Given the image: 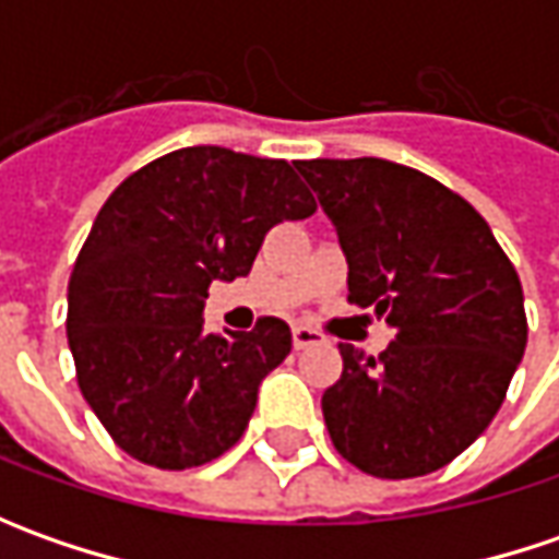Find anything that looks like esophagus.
<instances>
[{
    "label": "esophagus",
    "mask_w": 559,
    "mask_h": 559,
    "mask_svg": "<svg viewBox=\"0 0 559 559\" xmlns=\"http://www.w3.org/2000/svg\"><path fill=\"white\" fill-rule=\"evenodd\" d=\"M292 342H295V348H311V345L323 342V333L313 330V326H305V323H295L292 326Z\"/></svg>",
    "instance_id": "34e87169"
}]
</instances>
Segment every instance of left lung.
Listing matches in <instances>:
<instances>
[{
  "label": "left lung",
  "instance_id": "left-lung-1",
  "mask_svg": "<svg viewBox=\"0 0 559 559\" xmlns=\"http://www.w3.org/2000/svg\"><path fill=\"white\" fill-rule=\"evenodd\" d=\"M348 258V305L395 330L379 357L338 345L323 392L335 451L376 479L463 454L501 411L526 352L516 267L483 214L439 180L382 158L298 162Z\"/></svg>",
  "mask_w": 559,
  "mask_h": 559
}]
</instances>
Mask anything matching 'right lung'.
<instances>
[{
	"mask_svg": "<svg viewBox=\"0 0 559 559\" xmlns=\"http://www.w3.org/2000/svg\"><path fill=\"white\" fill-rule=\"evenodd\" d=\"M317 211L295 162L221 145L177 148L102 204L68 280L76 385L123 454L192 469L242 439L289 326L204 333L214 280L246 276L270 229Z\"/></svg>",
	"mask_w": 559,
	"mask_h": 559,
	"instance_id": "1",
	"label": "right lung"
}]
</instances>
